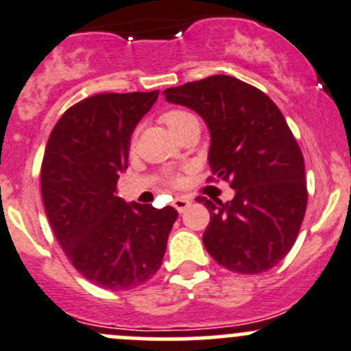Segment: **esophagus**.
I'll use <instances>...</instances> for the list:
<instances>
[{
  "label": "esophagus",
  "instance_id": "34e87169",
  "mask_svg": "<svg viewBox=\"0 0 351 351\" xmlns=\"http://www.w3.org/2000/svg\"><path fill=\"white\" fill-rule=\"evenodd\" d=\"M189 206H190V199H186V197H176V199L173 200V207H175L180 214L185 213V209Z\"/></svg>",
  "mask_w": 351,
  "mask_h": 351
}]
</instances>
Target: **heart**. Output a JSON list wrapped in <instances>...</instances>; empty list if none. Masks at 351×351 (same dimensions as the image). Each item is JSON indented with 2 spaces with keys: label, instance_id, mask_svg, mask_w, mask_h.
Here are the masks:
<instances>
[{
  "label": "heart",
  "instance_id": "1",
  "mask_svg": "<svg viewBox=\"0 0 351 351\" xmlns=\"http://www.w3.org/2000/svg\"><path fill=\"white\" fill-rule=\"evenodd\" d=\"M162 121L168 125V128L171 130V134L178 135L182 134L183 130L190 127H199V120L193 113L186 110H169L162 114ZM169 185H180L182 183V178L180 176H169Z\"/></svg>",
  "mask_w": 351,
  "mask_h": 351
}]
</instances>
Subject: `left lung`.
<instances>
[{"label": "left lung", "instance_id": "left-lung-1", "mask_svg": "<svg viewBox=\"0 0 351 351\" xmlns=\"http://www.w3.org/2000/svg\"><path fill=\"white\" fill-rule=\"evenodd\" d=\"M165 96L204 118L210 132L207 180L234 189L224 204L197 197L210 213L204 247L233 273L274 267L297 240L308 195L304 156L280 108L230 75L171 87Z\"/></svg>", "mask_w": 351, "mask_h": 351}]
</instances>
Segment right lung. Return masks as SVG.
Returning <instances> with one entry per match:
<instances>
[{
    "mask_svg": "<svg viewBox=\"0 0 351 351\" xmlns=\"http://www.w3.org/2000/svg\"><path fill=\"white\" fill-rule=\"evenodd\" d=\"M159 93L96 94L54 125L40 166L44 209L75 269L111 291L137 288L162 264L178 217L171 206L127 204L117 195L132 132Z\"/></svg>",
    "mask_w": 351,
    "mask_h": 351,
    "instance_id": "right-lung-1",
    "label": "right lung"
}]
</instances>
